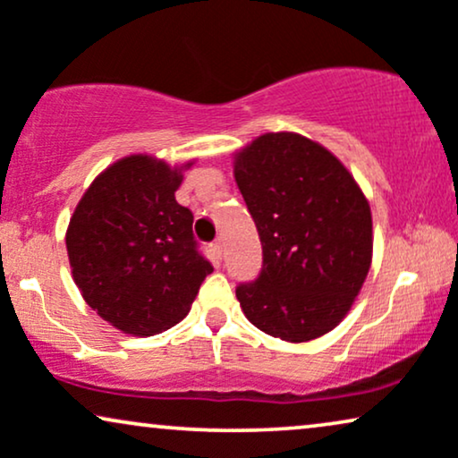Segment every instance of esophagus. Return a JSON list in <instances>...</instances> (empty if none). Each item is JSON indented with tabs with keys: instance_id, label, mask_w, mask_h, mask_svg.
<instances>
[{
	"instance_id": "esophagus-1",
	"label": "esophagus",
	"mask_w": 458,
	"mask_h": 458,
	"mask_svg": "<svg viewBox=\"0 0 458 458\" xmlns=\"http://www.w3.org/2000/svg\"><path fill=\"white\" fill-rule=\"evenodd\" d=\"M211 249H213V253H216L217 255V258H222V241H213L211 242Z\"/></svg>"
}]
</instances>
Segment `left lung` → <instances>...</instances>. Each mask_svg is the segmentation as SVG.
I'll use <instances>...</instances> for the list:
<instances>
[{
    "label": "left lung",
    "instance_id": "1",
    "mask_svg": "<svg viewBox=\"0 0 458 458\" xmlns=\"http://www.w3.org/2000/svg\"><path fill=\"white\" fill-rule=\"evenodd\" d=\"M236 186L261 241V270L236 286L251 325L301 344L333 331L373 258L369 200L325 146L266 133L239 152Z\"/></svg>",
    "mask_w": 458,
    "mask_h": 458
}]
</instances>
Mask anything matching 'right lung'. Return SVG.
<instances>
[{"label": "right lung", "instance_id": "1", "mask_svg": "<svg viewBox=\"0 0 458 458\" xmlns=\"http://www.w3.org/2000/svg\"><path fill=\"white\" fill-rule=\"evenodd\" d=\"M180 184V169L125 157L91 182L71 217L75 284L123 333L150 337L178 325L213 272L192 234V211L175 200Z\"/></svg>", "mask_w": 458, "mask_h": 458}]
</instances>
